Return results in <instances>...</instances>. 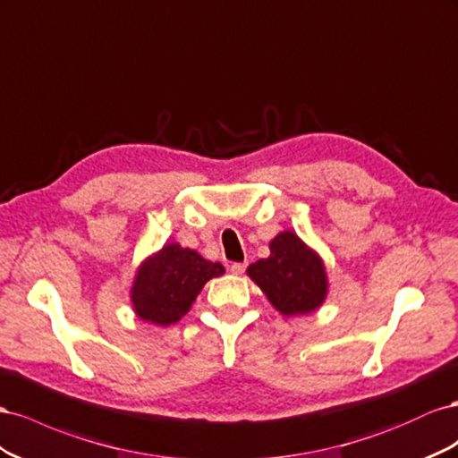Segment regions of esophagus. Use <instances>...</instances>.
<instances>
[{"instance_id":"1","label":"esophagus","mask_w":458,"mask_h":458,"mask_svg":"<svg viewBox=\"0 0 458 458\" xmlns=\"http://www.w3.org/2000/svg\"><path fill=\"white\" fill-rule=\"evenodd\" d=\"M245 268H247L245 263H232V265H230V272H232V274H243Z\"/></svg>"}]
</instances>
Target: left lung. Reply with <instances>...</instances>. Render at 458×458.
Listing matches in <instances>:
<instances>
[{
	"label": "left lung",
	"instance_id": "8db88e82",
	"mask_svg": "<svg viewBox=\"0 0 458 458\" xmlns=\"http://www.w3.org/2000/svg\"><path fill=\"white\" fill-rule=\"evenodd\" d=\"M247 274L287 317L315 310L328 290L322 260L293 232L278 233L270 242V257L257 260Z\"/></svg>",
	"mask_w": 458,
	"mask_h": 458
}]
</instances>
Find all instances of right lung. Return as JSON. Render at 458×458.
I'll return each instance as SVG.
<instances>
[{"instance_id": "add662e5", "label": "right lung", "mask_w": 458, "mask_h": 458, "mask_svg": "<svg viewBox=\"0 0 458 458\" xmlns=\"http://www.w3.org/2000/svg\"><path fill=\"white\" fill-rule=\"evenodd\" d=\"M225 274L220 263L205 260L198 251L168 243L138 270L132 287L136 315L157 326H168L186 315L203 285Z\"/></svg>"}]
</instances>
